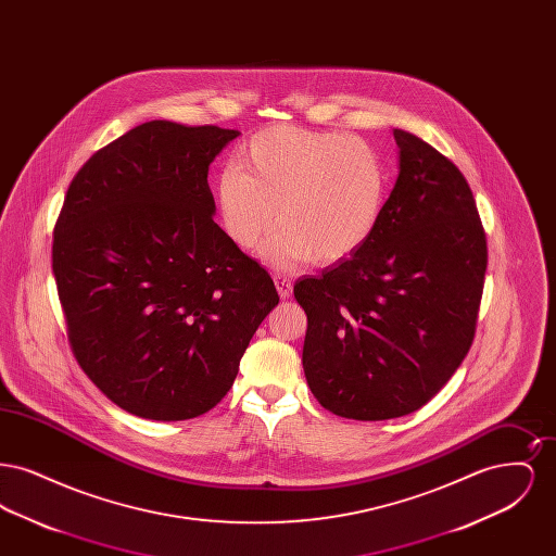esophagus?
Listing matches in <instances>:
<instances>
[{
	"mask_svg": "<svg viewBox=\"0 0 556 556\" xmlns=\"http://www.w3.org/2000/svg\"><path fill=\"white\" fill-rule=\"evenodd\" d=\"M273 281H275V288H277L279 295H281L283 300L291 298V281L286 275H275Z\"/></svg>",
	"mask_w": 556,
	"mask_h": 556,
	"instance_id": "1",
	"label": "esophagus"
}]
</instances>
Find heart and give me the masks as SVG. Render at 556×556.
<instances>
[{
    "mask_svg": "<svg viewBox=\"0 0 556 556\" xmlns=\"http://www.w3.org/2000/svg\"><path fill=\"white\" fill-rule=\"evenodd\" d=\"M214 200L223 231L241 250L258 248L281 225L263 252L270 265H340L381 220L388 168L358 137L277 125L239 148Z\"/></svg>",
    "mask_w": 556,
    "mask_h": 556,
    "instance_id": "obj_1",
    "label": "heart"
}]
</instances>
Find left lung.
Masks as SVG:
<instances>
[{
    "label": "left lung",
    "mask_w": 556,
    "mask_h": 556,
    "mask_svg": "<svg viewBox=\"0 0 556 556\" xmlns=\"http://www.w3.org/2000/svg\"><path fill=\"white\" fill-rule=\"evenodd\" d=\"M394 139L396 186L372 238L293 286L308 318V388L356 421L404 417L448 383L473 342L488 266L463 173L413 132Z\"/></svg>",
    "instance_id": "8db88e82"
}]
</instances>
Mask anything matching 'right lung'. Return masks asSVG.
<instances>
[{"label":"right lung","instance_id":"obj_1","mask_svg":"<svg viewBox=\"0 0 556 556\" xmlns=\"http://www.w3.org/2000/svg\"><path fill=\"white\" fill-rule=\"evenodd\" d=\"M239 131L152 121L83 164L53 231L68 342L87 377L152 421L208 413L279 304L214 223L208 168Z\"/></svg>","mask_w":556,"mask_h":556}]
</instances>
